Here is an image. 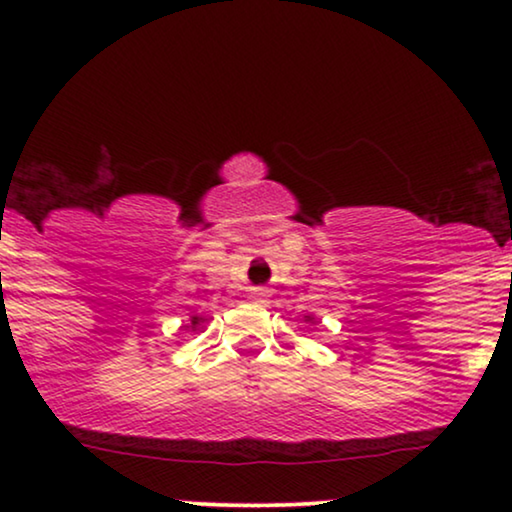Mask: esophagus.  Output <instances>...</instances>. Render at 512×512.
Here are the masks:
<instances>
[{"mask_svg":"<svg viewBox=\"0 0 512 512\" xmlns=\"http://www.w3.org/2000/svg\"><path fill=\"white\" fill-rule=\"evenodd\" d=\"M248 298L252 303H267L269 301V289H267V286H250Z\"/></svg>","mask_w":512,"mask_h":512,"instance_id":"obj_1","label":"esophagus"}]
</instances>
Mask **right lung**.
<instances>
[{
    "instance_id": "obj_1",
    "label": "right lung",
    "mask_w": 512,
    "mask_h": 512,
    "mask_svg": "<svg viewBox=\"0 0 512 512\" xmlns=\"http://www.w3.org/2000/svg\"><path fill=\"white\" fill-rule=\"evenodd\" d=\"M199 325V317H192V327Z\"/></svg>"
}]
</instances>
